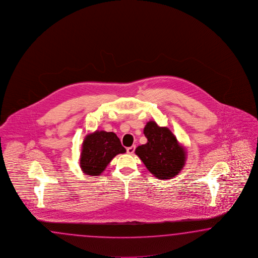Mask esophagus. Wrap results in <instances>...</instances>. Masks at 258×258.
Segmentation results:
<instances>
[{"mask_svg": "<svg viewBox=\"0 0 258 258\" xmlns=\"http://www.w3.org/2000/svg\"><path fill=\"white\" fill-rule=\"evenodd\" d=\"M135 149H136V146H131V147L127 148V153L128 154H133L135 152Z\"/></svg>", "mask_w": 258, "mask_h": 258, "instance_id": "esophagus-1", "label": "esophagus"}]
</instances>
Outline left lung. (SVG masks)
Listing matches in <instances>:
<instances>
[{
	"label": "left lung",
	"mask_w": 258,
	"mask_h": 258,
	"mask_svg": "<svg viewBox=\"0 0 258 258\" xmlns=\"http://www.w3.org/2000/svg\"><path fill=\"white\" fill-rule=\"evenodd\" d=\"M144 135L148 142L136 149V154L147 169L160 179L171 178L183 168L186 151L167 127H160L153 120L147 122Z\"/></svg>",
	"instance_id": "1"
}]
</instances>
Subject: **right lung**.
Wrapping results in <instances>:
<instances>
[{
	"label": "right lung",
	"mask_w": 258,
	"mask_h": 258,
	"mask_svg": "<svg viewBox=\"0 0 258 258\" xmlns=\"http://www.w3.org/2000/svg\"><path fill=\"white\" fill-rule=\"evenodd\" d=\"M126 152L113 132L95 131L87 135L80 153V167L89 176L98 177L117 154Z\"/></svg>",
	"instance_id": "right-lung-1"
}]
</instances>
